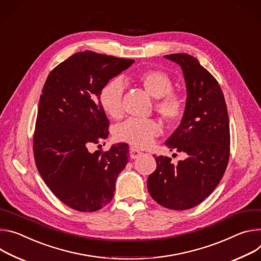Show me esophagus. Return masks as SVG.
<instances>
[{
	"instance_id": "34e87169",
	"label": "esophagus",
	"mask_w": 261,
	"mask_h": 261,
	"mask_svg": "<svg viewBox=\"0 0 261 261\" xmlns=\"http://www.w3.org/2000/svg\"><path fill=\"white\" fill-rule=\"evenodd\" d=\"M129 153H130V158L134 159V160L137 159V158H139V156L142 154V152H141L140 150H138V149H136V148H134V147L130 148Z\"/></svg>"
}]
</instances>
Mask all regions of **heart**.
Returning <instances> with one entry per match:
<instances>
[{
	"label": "heart",
	"instance_id": "b5f03b06",
	"mask_svg": "<svg viewBox=\"0 0 261 261\" xmlns=\"http://www.w3.org/2000/svg\"><path fill=\"white\" fill-rule=\"evenodd\" d=\"M137 81L152 97L158 98L155 110L169 123L178 122L186 112L184 96L173 90L172 77L160 69L144 70L136 75ZM123 85L119 79H112L106 83L99 92V102L102 110L112 118L122 115ZM161 125L152 119L130 118L115 128L116 140L138 148L149 146L161 134Z\"/></svg>",
	"mask_w": 261,
	"mask_h": 261
}]
</instances>
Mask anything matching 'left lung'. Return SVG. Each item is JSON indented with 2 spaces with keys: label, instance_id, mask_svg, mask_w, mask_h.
I'll list each match as a JSON object with an SVG mask.
<instances>
[{
  "label": "left lung",
  "instance_id": "8db88e82",
  "mask_svg": "<svg viewBox=\"0 0 261 261\" xmlns=\"http://www.w3.org/2000/svg\"><path fill=\"white\" fill-rule=\"evenodd\" d=\"M164 57L181 66L188 93L181 123L165 145L185 152L187 159L174 166L168 156L155 158L156 169L148 177L147 189L160 205L185 211L207 198L224 175L230 154L229 118L218 81L195 57Z\"/></svg>",
  "mask_w": 261,
  "mask_h": 261
}]
</instances>
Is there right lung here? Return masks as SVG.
I'll return each mask as SVG.
<instances>
[{
  "instance_id": "obj_1",
  "label": "right lung",
  "mask_w": 261,
  "mask_h": 261,
  "mask_svg": "<svg viewBox=\"0 0 261 261\" xmlns=\"http://www.w3.org/2000/svg\"><path fill=\"white\" fill-rule=\"evenodd\" d=\"M134 62L80 51L56 66L43 86L33 136L35 164L53 194L77 212H96L111 202L128 162L126 143L93 153L88 147L109 136L99 102L102 86Z\"/></svg>"
}]
</instances>
